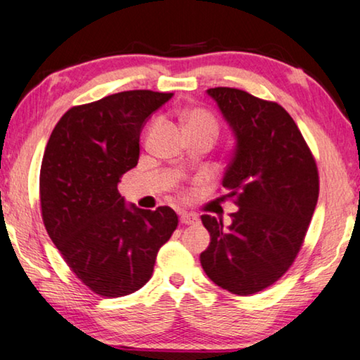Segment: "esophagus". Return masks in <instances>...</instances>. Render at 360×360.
<instances>
[{"label": "esophagus", "mask_w": 360, "mask_h": 360, "mask_svg": "<svg viewBox=\"0 0 360 360\" xmlns=\"http://www.w3.org/2000/svg\"><path fill=\"white\" fill-rule=\"evenodd\" d=\"M179 219H181L182 224H197L198 223L197 214L187 213V212H181L179 213Z\"/></svg>", "instance_id": "1"}]
</instances>
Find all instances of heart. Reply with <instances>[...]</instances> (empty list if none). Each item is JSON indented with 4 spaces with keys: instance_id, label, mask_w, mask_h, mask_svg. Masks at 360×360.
Returning <instances> with one entry per match:
<instances>
[{
    "instance_id": "b5f03b06",
    "label": "heart",
    "mask_w": 360,
    "mask_h": 360,
    "mask_svg": "<svg viewBox=\"0 0 360 360\" xmlns=\"http://www.w3.org/2000/svg\"><path fill=\"white\" fill-rule=\"evenodd\" d=\"M186 124L187 129H207L213 136H217L218 132V122L210 112L203 110H194L186 116Z\"/></svg>"
}]
</instances>
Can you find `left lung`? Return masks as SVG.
I'll use <instances>...</instances> for the list:
<instances>
[{
	"instance_id": "obj_1",
	"label": "left lung",
	"mask_w": 360,
	"mask_h": 360,
	"mask_svg": "<svg viewBox=\"0 0 360 360\" xmlns=\"http://www.w3.org/2000/svg\"><path fill=\"white\" fill-rule=\"evenodd\" d=\"M207 94L236 137L223 198H233L239 210L228 228L202 214L210 245L200 264L217 286L249 296L280 280L297 257L319 200V169L281 105L231 87Z\"/></svg>"
}]
</instances>
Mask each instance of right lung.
<instances>
[{"mask_svg":"<svg viewBox=\"0 0 360 360\" xmlns=\"http://www.w3.org/2000/svg\"><path fill=\"white\" fill-rule=\"evenodd\" d=\"M173 94L127 90L72 106L53 129L40 168L41 218L64 262L89 289L121 297L141 289L178 228L169 207L126 205L121 176L139 162L142 127Z\"/></svg>","mask_w":360,"mask_h":360,"instance_id":"right-lung-1","label":"right lung"}]
</instances>
